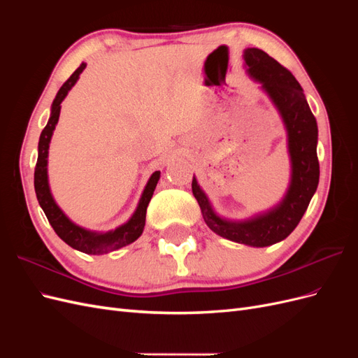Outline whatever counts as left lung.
<instances>
[{"label": "left lung", "mask_w": 358, "mask_h": 358, "mask_svg": "<svg viewBox=\"0 0 358 358\" xmlns=\"http://www.w3.org/2000/svg\"><path fill=\"white\" fill-rule=\"evenodd\" d=\"M243 57L248 73L262 83V88L268 94L284 119L292 166L288 192L275 209L242 222L220 218L196 178H192V194L199 201L204 222L213 233L237 243L263 248L284 241L291 234L317 191L320 180L318 127L300 83L288 69L257 48L246 49Z\"/></svg>", "instance_id": "obj_1"}]
</instances>
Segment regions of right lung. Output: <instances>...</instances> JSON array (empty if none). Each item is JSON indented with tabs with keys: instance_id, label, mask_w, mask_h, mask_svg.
I'll use <instances>...</instances> for the list:
<instances>
[{
	"instance_id": "1",
	"label": "right lung",
	"mask_w": 358,
	"mask_h": 358,
	"mask_svg": "<svg viewBox=\"0 0 358 358\" xmlns=\"http://www.w3.org/2000/svg\"><path fill=\"white\" fill-rule=\"evenodd\" d=\"M85 67L86 64H80V67L76 70L66 82H64V85L61 86L55 96V100H53L49 122L45 127V129L41 131L40 140H38V158H37L36 170H34V188L37 194V200L41 206L43 212H45L49 224L52 225V229L55 230V233L61 237V239L71 248L78 249L80 252L91 254V255H101L133 243L134 241L138 239L140 236H142L145 229L146 209L150 199H152V194L158 183L159 171H155L154 175L150 176L134 215L129 218L128 222L117 227V229L113 231L94 233V231L85 230L82 227L73 224L58 208L55 200L52 197L49 183H48V154H49L48 150H49V143L53 134V129H55V125L58 124V119H59L61 103L64 99H66V95L73 88L74 83L78 82L79 76L85 70Z\"/></svg>"
}]
</instances>
